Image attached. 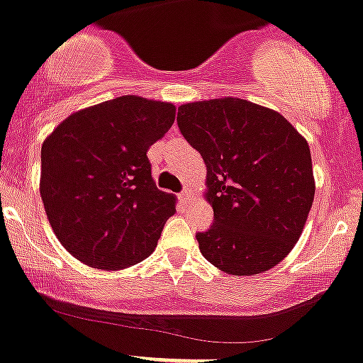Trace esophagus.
Wrapping results in <instances>:
<instances>
[{
    "mask_svg": "<svg viewBox=\"0 0 363 363\" xmlns=\"http://www.w3.org/2000/svg\"><path fill=\"white\" fill-rule=\"evenodd\" d=\"M179 199H181L182 203H188L189 200H191V193H189V189H184V191L179 195Z\"/></svg>",
    "mask_w": 363,
    "mask_h": 363,
    "instance_id": "obj_1",
    "label": "esophagus"
}]
</instances>
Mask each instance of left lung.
<instances>
[{"mask_svg":"<svg viewBox=\"0 0 363 363\" xmlns=\"http://www.w3.org/2000/svg\"><path fill=\"white\" fill-rule=\"evenodd\" d=\"M177 124L207 167L214 223L196 234L200 253L228 275L277 266L314 202L307 140L279 111L238 97L182 104Z\"/></svg>","mask_w":363,"mask_h":363,"instance_id":"8db88e82","label":"left lung"}]
</instances>
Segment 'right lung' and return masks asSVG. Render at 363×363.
Returning <instances> with one entry per match:
<instances>
[{"label": "right lung", "mask_w": 363, "mask_h": 363, "mask_svg": "<svg viewBox=\"0 0 363 363\" xmlns=\"http://www.w3.org/2000/svg\"><path fill=\"white\" fill-rule=\"evenodd\" d=\"M174 121L172 103L122 96L76 111L44 140L40 196L70 255L113 271L154 252L175 196L157 189L147 150Z\"/></svg>", "instance_id": "obj_1"}]
</instances>
